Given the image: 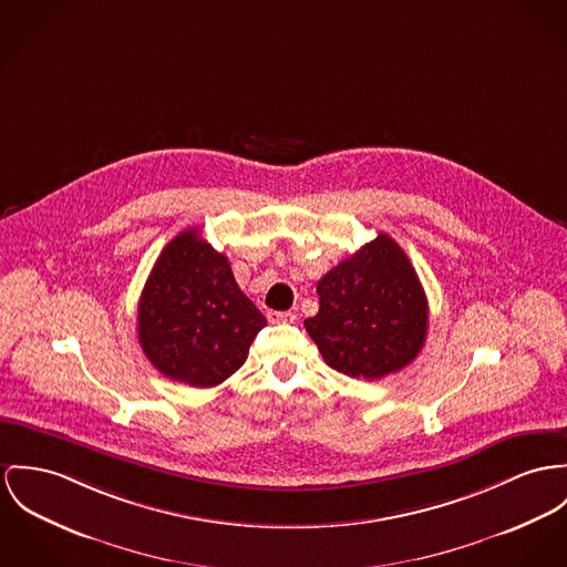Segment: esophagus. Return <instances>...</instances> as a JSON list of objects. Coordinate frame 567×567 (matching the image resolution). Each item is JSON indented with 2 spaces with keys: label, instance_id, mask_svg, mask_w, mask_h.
I'll return each mask as SVG.
<instances>
[{
  "label": "esophagus",
  "instance_id": "1",
  "mask_svg": "<svg viewBox=\"0 0 567 567\" xmlns=\"http://www.w3.org/2000/svg\"><path fill=\"white\" fill-rule=\"evenodd\" d=\"M267 319H269V323H293L296 321V312H291V310H285V312L267 310Z\"/></svg>",
  "mask_w": 567,
  "mask_h": 567
}]
</instances>
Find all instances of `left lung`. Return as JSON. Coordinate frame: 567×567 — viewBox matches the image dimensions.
Segmentation results:
<instances>
[{"instance_id":"left-lung-1","label":"left lung","mask_w":567,"mask_h":567,"mask_svg":"<svg viewBox=\"0 0 567 567\" xmlns=\"http://www.w3.org/2000/svg\"><path fill=\"white\" fill-rule=\"evenodd\" d=\"M317 293L319 312L306 319V332L334 371L380 380L423 349L427 298L412 262L386 233L332 267Z\"/></svg>"}]
</instances>
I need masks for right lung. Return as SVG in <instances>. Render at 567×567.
<instances>
[{"label": "right lung", "instance_id": "add662e5", "mask_svg": "<svg viewBox=\"0 0 567 567\" xmlns=\"http://www.w3.org/2000/svg\"><path fill=\"white\" fill-rule=\"evenodd\" d=\"M265 323L228 259L198 228L178 233L162 250L137 305V339L151 364L196 389L230 378Z\"/></svg>", "mask_w": 567, "mask_h": 567}]
</instances>
